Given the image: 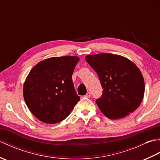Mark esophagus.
<instances>
[{
  "mask_svg": "<svg viewBox=\"0 0 160 160\" xmlns=\"http://www.w3.org/2000/svg\"><path fill=\"white\" fill-rule=\"evenodd\" d=\"M91 96V93H90V92H88V93L85 95V96H84V97H86V98H90Z\"/></svg>",
  "mask_w": 160,
  "mask_h": 160,
  "instance_id": "esophagus-1",
  "label": "esophagus"
}]
</instances>
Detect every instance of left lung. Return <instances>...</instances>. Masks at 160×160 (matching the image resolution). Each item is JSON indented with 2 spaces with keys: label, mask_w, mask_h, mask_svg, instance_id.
<instances>
[{
  "label": "left lung",
  "mask_w": 160,
  "mask_h": 160,
  "mask_svg": "<svg viewBox=\"0 0 160 160\" xmlns=\"http://www.w3.org/2000/svg\"><path fill=\"white\" fill-rule=\"evenodd\" d=\"M85 59L98 73L104 89L96 104L105 116L118 120L137 109L143 100L145 85L143 76L134 62L108 53L87 55Z\"/></svg>",
  "instance_id": "obj_1"
}]
</instances>
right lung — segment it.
Masks as SVG:
<instances>
[{
    "instance_id": "1",
    "label": "right lung",
    "mask_w": 160,
    "mask_h": 160,
    "mask_svg": "<svg viewBox=\"0 0 160 160\" xmlns=\"http://www.w3.org/2000/svg\"><path fill=\"white\" fill-rule=\"evenodd\" d=\"M79 60L73 56L49 58L30 71L23 84V97L39 120L46 124L62 121L80 100L72 81Z\"/></svg>"
}]
</instances>
